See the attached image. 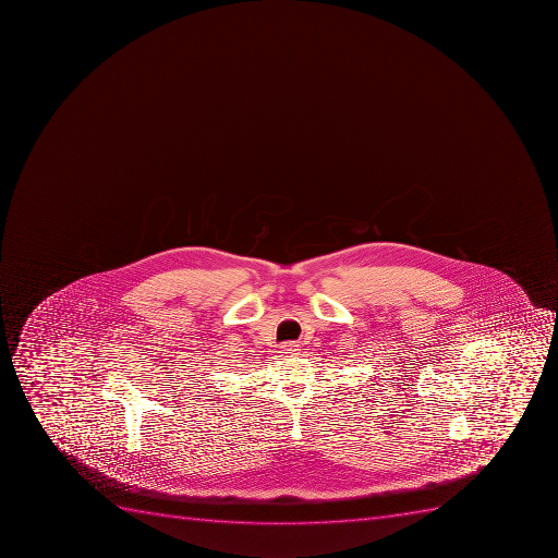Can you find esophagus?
<instances>
[{"mask_svg":"<svg viewBox=\"0 0 558 558\" xmlns=\"http://www.w3.org/2000/svg\"><path fill=\"white\" fill-rule=\"evenodd\" d=\"M281 352L284 353V355H296V352H299V344L296 342H282L281 344Z\"/></svg>","mask_w":558,"mask_h":558,"instance_id":"34e87169","label":"esophagus"}]
</instances>
